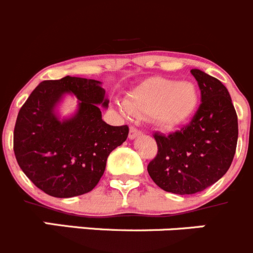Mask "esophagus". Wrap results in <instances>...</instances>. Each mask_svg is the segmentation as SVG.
I'll return each instance as SVG.
<instances>
[{
    "instance_id": "esophagus-1",
    "label": "esophagus",
    "mask_w": 253,
    "mask_h": 253,
    "mask_svg": "<svg viewBox=\"0 0 253 253\" xmlns=\"http://www.w3.org/2000/svg\"><path fill=\"white\" fill-rule=\"evenodd\" d=\"M141 133H142V132L139 131V129H137L136 127H131V128H129L128 138L129 139H134V138H137V137H138Z\"/></svg>"
}]
</instances>
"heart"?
<instances>
[{
	"instance_id": "b5f03b06",
	"label": "heart",
	"mask_w": 253,
	"mask_h": 253,
	"mask_svg": "<svg viewBox=\"0 0 253 253\" xmlns=\"http://www.w3.org/2000/svg\"><path fill=\"white\" fill-rule=\"evenodd\" d=\"M198 100L197 88L191 82L150 78L127 94L125 108L136 116H149L165 128H176L193 116Z\"/></svg>"
}]
</instances>
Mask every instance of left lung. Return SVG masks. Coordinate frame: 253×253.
I'll use <instances>...</instances> for the list:
<instances>
[{"instance_id": "1", "label": "left lung", "mask_w": 253, "mask_h": 253, "mask_svg": "<svg viewBox=\"0 0 253 253\" xmlns=\"http://www.w3.org/2000/svg\"><path fill=\"white\" fill-rule=\"evenodd\" d=\"M202 104L190 125L155 133L158 154L148 165L152 180L167 192L193 195L220 180L235 155L237 116L230 94L219 79L193 68Z\"/></svg>"}]
</instances>
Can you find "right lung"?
Returning a JSON list of instances; mask_svg holds the SVG:
<instances>
[{
    "mask_svg": "<svg viewBox=\"0 0 253 253\" xmlns=\"http://www.w3.org/2000/svg\"><path fill=\"white\" fill-rule=\"evenodd\" d=\"M67 93L79 99L72 115L58 106ZM109 99L101 82L66 77L44 81L18 112L13 149L20 169L47 195L70 198L88 193L105 171L109 154L128 136L127 126H110L100 106Z\"/></svg>",
    "mask_w": 253,
    "mask_h": 253,
    "instance_id": "right-lung-1",
    "label": "right lung"
}]
</instances>
